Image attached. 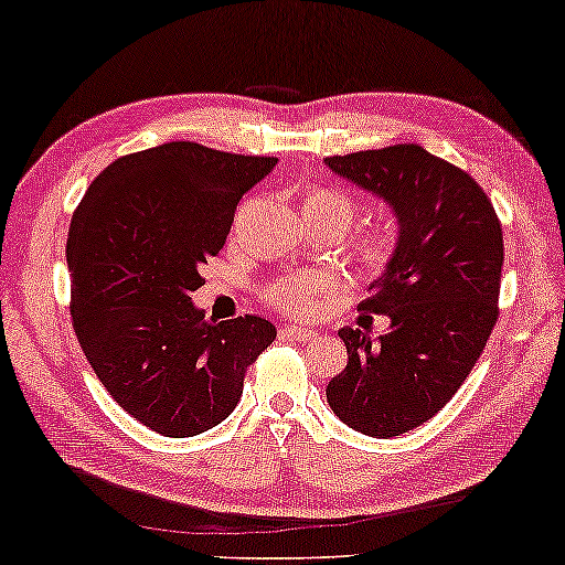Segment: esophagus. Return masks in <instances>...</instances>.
Instances as JSON below:
<instances>
[{
  "instance_id": "1",
  "label": "esophagus",
  "mask_w": 565,
  "mask_h": 565,
  "mask_svg": "<svg viewBox=\"0 0 565 565\" xmlns=\"http://www.w3.org/2000/svg\"><path fill=\"white\" fill-rule=\"evenodd\" d=\"M280 335L288 340H315L317 332L309 330V327H301V324H285L280 330Z\"/></svg>"
}]
</instances>
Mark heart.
<instances>
[{"mask_svg":"<svg viewBox=\"0 0 565 565\" xmlns=\"http://www.w3.org/2000/svg\"><path fill=\"white\" fill-rule=\"evenodd\" d=\"M356 199L351 193L338 191V188H311L303 196L301 214L332 220L345 230L356 217ZM353 248H356L359 262L364 264L366 271L382 275L398 254V233L385 222H380V225L364 230L353 243ZM324 288L327 282L319 277H294V280L277 282L269 290V301L288 315H311L319 306V296L324 294Z\"/></svg>","mask_w":565,"mask_h":565,"instance_id":"b5f03b06","label":"heart"}]
</instances>
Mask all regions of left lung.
<instances>
[{"mask_svg": "<svg viewBox=\"0 0 565 565\" xmlns=\"http://www.w3.org/2000/svg\"><path fill=\"white\" fill-rule=\"evenodd\" d=\"M324 164L393 209L398 254L359 303L387 332H338L348 364L327 385L340 422L369 437H398L448 403L498 322L503 227L469 172L416 143L327 157ZM364 319V317H361Z\"/></svg>", "mask_w": 565, "mask_h": 565, "instance_id": "obj_1", "label": "left lung"}]
</instances>
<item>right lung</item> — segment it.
I'll use <instances>...</instances> for the list:
<instances>
[{
	"label": "right lung",
	"mask_w": 565,
	"mask_h": 565,
	"mask_svg": "<svg viewBox=\"0 0 565 565\" xmlns=\"http://www.w3.org/2000/svg\"><path fill=\"white\" fill-rule=\"evenodd\" d=\"M275 164L172 141L115 159L75 209V335L117 406L159 435L193 437L227 419L246 369L277 338L269 319L209 322L191 301L243 193Z\"/></svg>",
	"instance_id": "right-lung-1"
}]
</instances>
